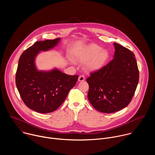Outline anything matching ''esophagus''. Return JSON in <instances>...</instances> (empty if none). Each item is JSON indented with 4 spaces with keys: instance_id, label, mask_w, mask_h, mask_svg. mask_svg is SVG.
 I'll return each mask as SVG.
<instances>
[{
    "instance_id": "esophagus-1",
    "label": "esophagus",
    "mask_w": 155,
    "mask_h": 155,
    "mask_svg": "<svg viewBox=\"0 0 155 155\" xmlns=\"http://www.w3.org/2000/svg\"><path fill=\"white\" fill-rule=\"evenodd\" d=\"M85 80V77L84 75H80L78 77V81H84Z\"/></svg>"
}]
</instances>
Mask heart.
<instances>
[{
	"instance_id": "1",
	"label": "heart",
	"mask_w": 155,
	"mask_h": 155,
	"mask_svg": "<svg viewBox=\"0 0 155 155\" xmlns=\"http://www.w3.org/2000/svg\"><path fill=\"white\" fill-rule=\"evenodd\" d=\"M75 58L81 62L87 63V66L91 70L101 68L108 58V53L96 44H91L75 54Z\"/></svg>"
}]
</instances>
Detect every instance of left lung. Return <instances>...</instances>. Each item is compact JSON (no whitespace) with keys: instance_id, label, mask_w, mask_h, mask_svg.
<instances>
[{"instance_id":"left-lung-1","label":"left lung","mask_w":155,"mask_h":155,"mask_svg":"<svg viewBox=\"0 0 155 155\" xmlns=\"http://www.w3.org/2000/svg\"><path fill=\"white\" fill-rule=\"evenodd\" d=\"M114 44V58L86 79L88 100L96 110L106 114L118 112L129 105L139 78L134 54L117 43Z\"/></svg>"}]
</instances>
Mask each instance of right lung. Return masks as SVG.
<instances>
[{"mask_svg":"<svg viewBox=\"0 0 155 155\" xmlns=\"http://www.w3.org/2000/svg\"><path fill=\"white\" fill-rule=\"evenodd\" d=\"M59 38L36 41L21 55L16 73V85L25 105L41 114L53 112L67 97L77 83L78 75H69L54 69L51 72L38 71L34 65L40 51L53 48Z\"/></svg>","mask_w":155,"mask_h":155,"instance_id":"add662e5","label":"right lung"}]
</instances>
